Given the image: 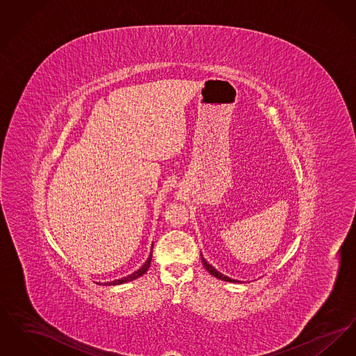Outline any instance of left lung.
I'll return each instance as SVG.
<instances>
[{
  "instance_id": "1",
  "label": "left lung",
  "mask_w": 356,
  "mask_h": 356,
  "mask_svg": "<svg viewBox=\"0 0 356 356\" xmlns=\"http://www.w3.org/2000/svg\"><path fill=\"white\" fill-rule=\"evenodd\" d=\"M202 261H203L204 268L209 272L212 276H215V277H218V279H220V280H224V282H229V283H235V282H237V280H234V279H231V277H228V276H224L220 272L216 271L211 264H208V263L205 261L203 254H202Z\"/></svg>"
}]
</instances>
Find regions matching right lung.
Segmentation results:
<instances>
[{
  "instance_id": "add662e5",
  "label": "right lung",
  "mask_w": 356,
  "mask_h": 356,
  "mask_svg": "<svg viewBox=\"0 0 356 356\" xmlns=\"http://www.w3.org/2000/svg\"><path fill=\"white\" fill-rule=\"evenodd\" d=\"M151 261H152V251H151V254H149V257H148V260L137 270V271L134 272L132 275H128L127 277H122V279H119V280H115V282H109V283H104V286H118V284H122V283H127V282H132V280H135L137 277H140V276H143L145 272L148 271V268H149V266H151ZM97 284H102V283H97Z\"/></svg>"
}]
</instances>
